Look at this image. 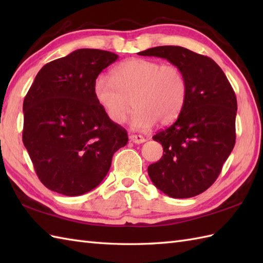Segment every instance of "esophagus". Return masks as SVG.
Returning a JSON list of instances; mask_svg holds the SVG:
<instances>
[{"label": "esophagus", "instance_id": "1", "mask_svg": "<svg viewBox=\"0 0 263 263\" xmlns=\"http://www.w3.org/2000/svg\"><path fill=\"white\" fill-rule=\"evenodd\" d=\"M130 140H131L132 142H135V143L140 144V143H143L144 141H146V139H144L142 136H138V135H131V136H130Z\"/></svg>", "mask_w": 263, "mask_h": 263}]
</instances>
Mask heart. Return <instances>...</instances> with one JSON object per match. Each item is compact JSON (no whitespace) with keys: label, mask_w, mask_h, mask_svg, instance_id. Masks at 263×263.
Segmentation results:
<instances>
[{"label":"heart","mask_w":263,"mask_h":263,"mask_svg":"<svg viewBox=\"0 0 263 263\" xmlns=\"http://www.w3.org/2000/svg\"><path fill=\"white\" fill-rule=\"evenodd\" d=\"M93 95L114 124L126 121L133 105L131 125L143 131L157 121L168 124L177 119L186 102L187 82L180 66L132 59L117 65L110 77L99 74L93 82Z\"/></svg>","instance_id":"b5f03b06"}]
</instances>
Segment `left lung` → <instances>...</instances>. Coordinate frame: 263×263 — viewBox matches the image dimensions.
I'll use <instances>...</instances> for the list:
<instances>
[{"label":"left lung","instance_id":"obj_1","mask_svg":"<svg viewBox=\"0 0 263 263\" xmlns=\"http://www.w3.org/2000/svg\"><path fill=\"white\" fill-rule=\"evenodd\" d=\"M139 55L166 59L185 74L186 102L177 120L153 137L164 155L148 174L168 197H195L215 183L235 146V92L214 60L187 48L157 46Z\"/></svg>","mask_w":263,"mask_h":263}]
</instances>
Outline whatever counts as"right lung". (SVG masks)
Segmentation results:
<instances>
[{"label":"right lung","mask_w":263,"mask_h":263,"mask_svg":"<svg viewBox=\"0 0 263 263\" xmlns=\"http://www.w3.org/2000/svg\"><path fill=\"white\" fill-rule=\"evenodd\" d=\"M117 58L77 49L44 65L26 95L22 141L38 178L54 192L91 191L127 143L125 128L107 119L93 95L95 79Z\"/></svg>","instance_id":"1"}]
</instances>
